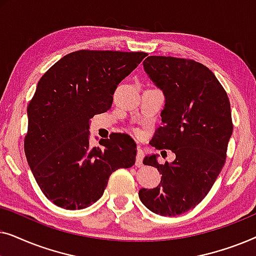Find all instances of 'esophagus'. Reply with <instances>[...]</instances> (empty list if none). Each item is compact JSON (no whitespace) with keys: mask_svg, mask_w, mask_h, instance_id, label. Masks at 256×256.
Listing matches in <instances>:
<instances>
[{"mask_svg":"<svg viewBox=\"0 0 256 256\" xmlns=\"http://www.w3.org/2000/svg\"><path fill=\"white\" fill-rule=\"evenodd\" d=\"M144 157V152L141 148H138V154H136V166H142V160Z\"/></svg>","mask_w":256,"mask_h":256,"instance_id":"esophagus-1","label":"esophagus"}]
</instances>
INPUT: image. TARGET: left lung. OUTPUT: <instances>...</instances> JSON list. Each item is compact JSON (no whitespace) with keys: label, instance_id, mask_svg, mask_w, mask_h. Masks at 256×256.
<instances>
[{"label":"left lung","instance_id":"obj_1","mask_svg":"<svg viewBox=\"0 0 256 256\" xmlns=\"http://www.w3.org/2000/svg\"><path fill=\"white\" fill-rule=\"evenodd\" d=\"M166 104L150 144L174 152L160 164L148 155L143 164L162 174L158 186L141 188L142 204L156 214L174 216L198 205L208 194L226 160L233 132L228 96L211 70L190 59L150 56L143 62Z\"/></svg>","mask_w":256,"mask_h":256}]
</instances>
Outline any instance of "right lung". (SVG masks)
I'll return each mask as SVG.
<instances>
[{
	"instance_id": "obj_1",
	"label": "right lung",
	"mask_w": 256,
	"mask_h": 256,
	"mask_svg": "<svg viewBox=\"0 0 256 256\" xmlns=\"http://www.w3.org/2000/svg\"><path fill=\"white\" fill-rule=\"evenodd\" d=\"M144 52L80 50L38 82L28 106L24 152L38 186L54 205L82 210L99 200L115 170L134 166L136 146L124 134L90 144V120L113 102L118 84Z\"/></svg>"
}]
</instances>
